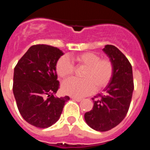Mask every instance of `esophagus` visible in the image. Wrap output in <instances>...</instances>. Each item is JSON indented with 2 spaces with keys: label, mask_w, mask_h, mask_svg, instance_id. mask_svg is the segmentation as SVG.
<instances>
[{
  "label": "esophagus",
  "mask_w": 150,
  "mask_h": 150,
  "mask_svg": "<svg viewBox=\"0 0 150 150\" xmlns=\"http://www.w3.org/2000/svg\"><path fill=\"white\" fill-rule=\"evenodd\" d=\"M71 98H72L73 100H76V101H77V102H80L82 100H83L82 98H75V97H71Z\"/></svg>",
  "instance_id": "1"
}]
</instances>
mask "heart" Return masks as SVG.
Instances as JSON below:
<instances>
[{
  "label": "heart",
  "instance_id": "obj_1",
  "mask_svg": "<svg viewBox=\"0 0 150 150\" xmlns=\"http://www.w3.org/2000/svg\"><path fill=\"white\" fill-rule=\"evenodd\" d=\"M74 60L78 66L86 67L82 74L83 79L72 78L64 82L62 86L64 93L83 97L109 84L113 74V65L109 59H100L98 55L93 52H83L74 56ZM55 68L58 76L63 79L71 76L74 72V65L67 56L59 59Z\"/></svg>",
  "mask_w": 150,
  "mask_h": 150
}]
</instances>
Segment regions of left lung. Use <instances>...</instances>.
<instances>
[{"label": "left lung", "mask_w": 150, "mask_h": 150, "mask_svg": "<svg viewBox=\"0 0 150 150\" xmlns=\"http://www.w3.org/2000/svg\"><path fill=\"white\" fill-rule=\"evenodd\" d=\"M103 52L113 65V74L99 99L92 98L93 108L85 113L88 126L98 132H107L120 124L129 109L134 91L132 67L124 54L112 45H106ZM96 98V96H95Z\"/></svg>", "instance_id": "obj_1"}]
</instances>
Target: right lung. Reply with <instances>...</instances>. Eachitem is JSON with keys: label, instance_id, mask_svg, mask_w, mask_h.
<instances>
[{"label": "right lung", "instance_id": "add662e5", "mask_svg": "<svg viewBox=\"0 0 150 150\" xmlns=\"http://www.w3.org/2000/svg\"><path fill=\"white\" fill-rule=\"evenodd\" d=\"M64 55L49 45L30 46L14 68L13 95L20 114L29 124L46 128L60 118L68 96L56 97V64Z\"/></svg>", "mask_w": 150, "mask_h": 150}]
</instances>
